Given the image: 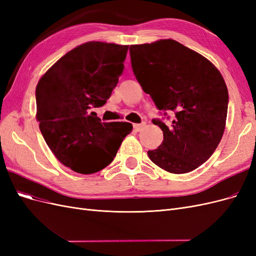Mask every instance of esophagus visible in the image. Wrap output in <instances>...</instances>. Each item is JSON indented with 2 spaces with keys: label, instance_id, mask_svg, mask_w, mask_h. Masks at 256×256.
<instances>
[{
  "label": "esophagus",
  "instance_id": "obj_1",
  "mask_svg": "<svg viewBox=\"0 0 256 256\" xmlns=\"http://www.w3.org/2000/svg\"><path fill=\"white\" fill-rule=\"evenodd\" d=\"M146 124L145 122H141V124H134V128L136 131H141L144 127H145Z\"/></svg>",
  "mask_w": 256,
  "mask_h": 256
}]
</instances>
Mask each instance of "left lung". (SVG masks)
<instances>
[{
	"label": "left lung",
	"instance_id": "1",
	"mask_svg": "<svg viewBox=\"0 0 256 256\" xmlns=\"http://www.w3.org/2000/svg\"><path fill=\"white\" fill-rule=\"evenodd\" d=\"M129 51L143 90L159 110L173 115L171 127L152 120L164 141L147 152L150 159L173 174L198 168L210 158L226 129L228 92L219 69L173 40L132 44Z\"/></svg>",
	"mask_w": 256,
	"mask_h": 256
}]
</instances>
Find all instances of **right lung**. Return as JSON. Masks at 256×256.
I'll return each mask as SVG.
<instances>
[{"label": "right lung", "instance_id": "obj_1", "mask_svg": "<svg viewBox=\"0 0 256 256\" xmlns=\"http://www.w3.org/2000/svg\"><path fill=\"white\" fill-rule=\"evenodd\" d=\"M129 46L88 42L53 64L36 86V120L54 156L80 174L109 166L124 138L127 122H102L92 106H102L118 83Z\"/></svg>", "mask_w": 256, "mask_h": 256}]
</instances>
